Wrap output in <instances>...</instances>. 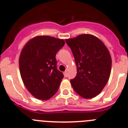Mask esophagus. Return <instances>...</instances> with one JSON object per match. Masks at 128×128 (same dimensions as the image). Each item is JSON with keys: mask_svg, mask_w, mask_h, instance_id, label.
I'll list each match as a JSON object with an SVG mask.
<instances>
[{"mask_svg": "<svg viewBox=\"0 0 128 128\" xmlns=\"http://www.w3.org/2000/svg\"><path fill=\"white\" fill-rule=\"evenodd\" d=\"M64 75L65 77H67V76H68V72H67V71H66L65 72H64Z\"/></svg>", "mask_w": 128, "mask_h": 128, "instance_id": "1", "label": "esophagus"}]
</instances>
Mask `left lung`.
<instances>
[{
    "label": "left lung",
    "instance_id": "1",
    "mask_svg": "<svg viewBox=\"0 0 128 128\" xmlns=\"http://www.w3.org/2000/svg\"><path fill=\"white\" fill-rule=\"evenodd\" d=\"M74 57L77 74L70 80L74 91L84 98L98 95L107 84L112 59L107 48L97 37L83 34L66 40Z\"/></svg>",
    "mask_w": 128,
    "mask_h": 128
}]
</instances>
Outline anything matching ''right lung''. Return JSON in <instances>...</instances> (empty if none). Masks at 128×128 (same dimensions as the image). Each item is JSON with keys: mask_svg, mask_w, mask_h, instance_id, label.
Instances as JSON below:
<instances>
[{"mask_svg": "<svg viewBox=\"0 0 128 128\" xmlns=\"http://www.w3.org/2000/svg\"><path fill=\"white\" fill-rule=\"evenodd\" d=\"M64 44L62 39L37 36L21 50L19 59L21 78L30 93L39 100H48L58 90L64 75L57 69L56 56Z\"/></svg>", "mask_w": 128, "mask_h": 128, "instance_id": "right-lung-1", "label": "right lung"}]
</instances>
